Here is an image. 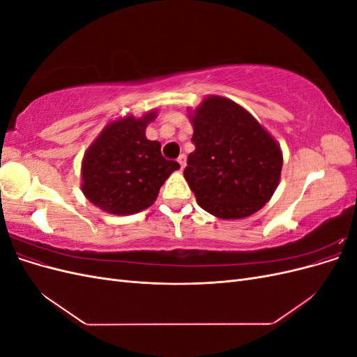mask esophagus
Returning a JSON list of instances; mask_svg holds the SVG:
<instances>
[{"mask_svg": "<svg viewBox=\"0 0 357 357\" xmlns=\"http://www.w3.org/2000/svg\"><path fill=\"white\" fill-rule=\"evenodd\" d=\"M177 162L180 164V168H181V169L185 168V167H186V155H180L178 159H177Z\"/></svg>", "mask_w": 357, "mask_h": 357, "instance_id": "1", "label": "esophagus"}]
</instances>
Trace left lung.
Returning a JSON list of instances; mask_svg holds the SVG:
<instances>
[{"label": "left lung", "instance_id": "1", "mask_svg": "<svg viewBox=\"0 0 357 357\" xmlns=\"http://www.w3.org/2000/svg\"><path fill=\"white\" fill-rule=\"evenodd\" d=\"M192 143L183 171L199 207L219 219H243L275 192L283 167L278 143L245 109L211 95L193 114Z\"/></svg>", "mask_w": 357, "mask_h": 357}]
</instances>
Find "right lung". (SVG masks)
Returning <instances> with one entry per match:
<instances>
[{
	"mask_svg": "<svg viewBox=\"0 0 357 357\" xmlns=\"http://www.w3.org/2000/svg\"><path fill=\"white\" fill-rule=\"evenodd\" d=\"M156 112L125 116L107 125L86 150L82 162V192L93 205L116 215L149 208L176 160L160 153V143L146 138V126Z\"/></svg>",
	"mask_w": 357,
	"mask_h": 357,
	"instance_id": "right-lung-1",
	"label": "right lung"
}]
</instances>
